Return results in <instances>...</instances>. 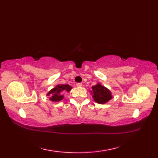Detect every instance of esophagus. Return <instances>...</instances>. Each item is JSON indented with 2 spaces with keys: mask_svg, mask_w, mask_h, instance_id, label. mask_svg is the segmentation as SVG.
<instances>
[{
  "mask_svg": "<svg viewBox=\"0 0 158 158\" xmlns=\"http://www.w3.org/2000/svg\"><path fill=\"white\" fill-rule=\"evenodd\" d=\"M76 85L77 87H81L82 86V83H76Z\"/></svg>",
  "mask_w": 158,
  "mask_h": 158,
  "instance_id": "34e87169",
  "label": "esophagus"
}]
</instances>
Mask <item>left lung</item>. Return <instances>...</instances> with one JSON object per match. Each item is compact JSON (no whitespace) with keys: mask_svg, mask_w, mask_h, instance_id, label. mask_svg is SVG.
Instances as JSON below:
<instances>
[{"mask_svg":"<svg viewBox=\"0 0 158 158\" xmlns=\"http://www.w3.org/2000/svg\"><path fill=\"white\" fill-rule=\"evenodd\" d=\"M89 92L94 101L98 104H105L113 98L111 92L100 83H97L96 85L92 86Z\"/></svg>","mask_w":158,"mask_h":158,"instance_id":"left-lung-1","label":"left lung"}]
</instances>
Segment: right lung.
<instances>
[{
    "mask_svg": "<svg viewBox=\"0 0 158 158\" xmlns=\"http://www.w3.org/2000/svg\"><path fill=\"white\" fill-rule=\"evenodd\" d=\"M72 88L69 84H58L49 91L46 95L49 96V100L52 102H57L64 98L62 92H69Z\"/></svg>",
    "mask_w": 158,
    "mask_h": 158,
    "instance_id": "obj_1",
    "label": "right lung"
}]
</instances>
